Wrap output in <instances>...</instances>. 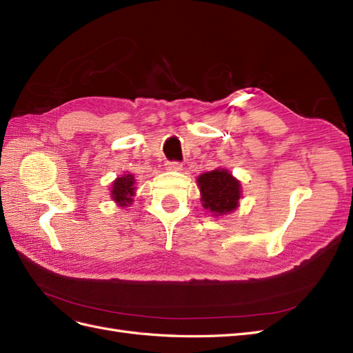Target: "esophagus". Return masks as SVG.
Wrapping results in <instances>:
<instances>
[{
	"mask_svg": "<svg viewBox=\"0 0 353 353\" xmlns=\"http://www.w3.org/2000/svg\"><path fill=\"white\" fill-rule=\"evenodd\" d=\"M166 168L169 170H181V169H183V163H179V162H168Z\"/></svg>",
	"mask_w": 353,
	"mask_h": 353,
	"instance_id": "obj_1",
	"label": "esophagus"
}]
</instances>
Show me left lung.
I'll return each mask as SVG.
<instances>
[{
  "label": "left lung",
  "mask_w": 353,
  "mask_h": 353,
  "mask_svg": "<svg viewBox=\"0 0 353 353\" xmlns=\"http://www.w3.org/2000/svg\"><path fill=\"white\" fill-rule=\"evenodd\" d=\"M203 208L215 216L227 215L236 210L241 197L240 181L234 178L227 169H215L197 178Z\"/></svg>",
  "instance_id": "8db88e82"
}]
</instances>
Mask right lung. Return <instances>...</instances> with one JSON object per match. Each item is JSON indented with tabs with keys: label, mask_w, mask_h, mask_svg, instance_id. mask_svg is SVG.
<instances>
[{
	"label": "right lung",
	"mask_w": 353,
	"mask_h": 353,
	"mask_svg": "<svg viewBox=\"0 0 353 353\" xmlns=\"http://www.w3.org/2000/svg\"><path fill=\"white\" fill-rule=\"evenodd\" d=\"M134 175L132 174H125L123 176L116 178L112 184V199L117 205L125 208L130 206L132 201V196L135 194V187H134Z\"/></svg>",
	"instance_id": "add662e5"
}]
</instances>
